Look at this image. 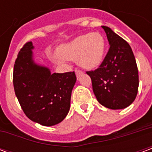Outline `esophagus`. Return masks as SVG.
Returning a JSON list of instances; mask_svg holds the SVG:
<instances>
[{
	"instance_id": "34e87169",
	"label": "esophagus",
	"mask_w": 152,
	"mask_h": 152,
	"mask_svg": "<svg viewBox=\"0 0 152 152\" xmlns=\"http://www.w3.org/2000/svg\"><path fill=\"white\" fill-rule=\"evenodd\" d=\"M76 72V75L77 77H79L81 74H83V72L82 71H80V70H76V72Z\"/></svg>"
}]
</instances>
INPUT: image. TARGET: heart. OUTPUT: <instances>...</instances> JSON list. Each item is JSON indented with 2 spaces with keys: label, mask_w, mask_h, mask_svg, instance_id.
<instances>
[{
  "label": "heart",
  "mask_w": 152,
  "mask_h": 152,
  "mask_svg": "<svg viewBox=\"0 0 152 152\" xmlns=\"http://www.w3.org/2000/svg\"><path fill=\"white\" fill-rule=\"evenodd\" d=\"M106 41L99 32L86 33L61 46L59 55L64 59L77 60L86 69H94L101 65L104 58Z\"/></svg>",
  "instance_id": "heart-1"
}]
</instances>
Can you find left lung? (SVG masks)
Here are the masks:
<instances>
[{
  "mask_svg": "<svg viewBox=\"0 0 152 152\" xmlns=\"http://www.w3.org/2000/svg\"><path fill=\"white\" fill-rule=\"evenodd\" d=\"M110 48L102 64L87 72L92 80L93 91L101 105L113 110L132 104L138 89V71L130 45L112 29L102 26Z\"/></svg>",
  "mask_w": 152,
  "mask_h": 152,
  "instance_id": "8db88e82",
  "label": "left lung"
}]
</instances>
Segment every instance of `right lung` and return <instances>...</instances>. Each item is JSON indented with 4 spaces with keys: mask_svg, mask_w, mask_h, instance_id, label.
I'll list each match as a JSON object with an SVG mask.
<instances>
[{
    "mask_svg": "<svg viewBox=\"0 0 152 152\" xmlns=\"http://www.w3.org/2000/svg\"><path fill=\"white\" fill-rule=\"evenodd\" d=\"M32 42L22 48L15 61L13 83L15 95L25 115L44 126L63 121L70 110L76 76L74 72L51 73L33 58Z\"/></svg>",
    "mask_w": 152,
    "mask_h": 152,
    "instance_id": "obj_1",
    "label": "right lung"
}]
</instances>
